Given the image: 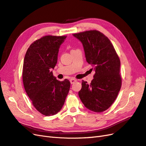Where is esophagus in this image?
Wrapping results in <instances>:
<instances>
[{
    "label": "esophagus",
    "instance_id": "esophagus-1",
    "mask_svg": "<svg viewBox=\"0 0 146 146\" xmlns=\"http://www.w3.org/2000/svg\"><path fill=\"white\" fill-rule=\"evenodd\" d=\"M70 81L71 82V84H74V83L76 81V80H75V79L72 78V79H70Z\"/></svg>",
    "mask_w": 146,
    "mask_h": 146
}]
</instances>
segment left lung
Instances as JSON below:
<instances>
[{"label":"left lung","instance_id":"left-lung-1","mask_svg":"<svg viewBox=\"0 0 146 146\" xmlns=\"http://www.w3.org/2000/svg\"><path fill=\"white\" fill-rule=\"evenodd\" d=\"M73 35L82 43L86 61L95 72L90 84L82 81L79 97L88 110L96 112L106 111L121 87L119 58L110 40L100 32L89 31Z\"/></svg>","mask_w":146,"mask_h":146}]
</instances>
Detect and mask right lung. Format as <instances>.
Masks as SVG:
<instances>
[{
	"label": "right lung",
	"mask_w": 146,
	"mask_h": 146,
	"mask_svg": "<svg viewBox=\"0 0 146 146\" xmlns=\"http://www.w3.org/2000/svg\"><path fill=\"white\" fill-rule=\"evenodd\" d=\"M66 38L48 35L36 40L28 48L24 59L25 90L36 110L46 116L54 115L61 110L70 90V82L67 79L58 81L51 71Z\"/></svg>",
	"instance_id": "add662e5"
}]
</instances>
